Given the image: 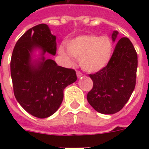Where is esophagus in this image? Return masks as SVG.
I'll use <instances>...</instances> for the list:
<instances>
[{
	"instance_id": "obj_1",
	"label": "esophagus",
	"mask_w": 149,
	"mask_h": 149,
	"mask_svg": "<svg viewBox=\"0 0 149 149\" xmlns=\"http://www.w3.org/2000/svg\"><path fill=\"white\" fill-rule=\"evenodd\" d=\"M82 75H83V74H82V73H81V72H79V71H77V77H78V78H80V77H81Z\"/></svg>"
}]
</instances>
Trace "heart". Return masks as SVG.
Here are the masks:
<instances>
[{"label":"heart","instance_id":"b5f03b06","mask_svg":"<svg viewBox=\"0 0 149 149\" xmlns=\"http://www.w3.org/2000/svg\"><path fill=\"white\" fill-rule=\"evenodd\" d=\"M68 52L60 48V53L72 60L80 59L81 67L87 72H97L104 68L111 59L113 43L107 36H81L68 42Z\"/></svg>","mask_w":149,"mask_h":149}]
</instances>
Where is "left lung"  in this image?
Here are the masks:
<instances>
[{"instance_id":"1","label":"left lung","mask_w":149,"mask_h":149,"mask_svg":"<svg viewBox=\"0 0 149 149\" xmlns=\"http://www.w3.org/2000/svg\"><path fill=\"white\" fill-rule=\"evenodd\" d=\"M119 32L114 30L112 39ZM137 54L127 37L116 43L110 62L101 70L89 74L93 87L87 94L89 104L98 113L113 114L123 108L136 85Z\"/></svg>"}]
</instances>
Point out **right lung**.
<instances>
[{
	"label": "right lung",
	"mask_w": 149,
	"mask_h": 149,
	"mask_svg": "<svg viewBox=\"0 0 149 149\" xmlns=\"http://www.w3.org/2000/svg\"><path fill=\"white\" fill-rule=\"evenodd\" d=\"M40 56L33 59V52ZM56 36L45 24L26 31L13 49L10 71L14 95L27 113L39 119L53 115L63 100V90L77 81L76 72L59 66L54 60L46 59L45 53L54 56Z\"/></svg>",
	"instance_id": "obj_1"
}]
</instances>
